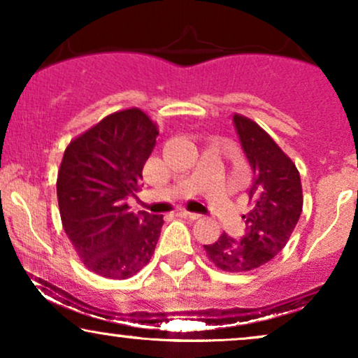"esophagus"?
I'll list each match as a JSON object with an SVG mask.
<instances>
[{
    "mask_svg": "<svg viewBox=\"0 0 358 358\" xmlns=\"http://www.w3.org/2000/svg\"><path fill=\"white\" fill-rule=\"evenodd\" d=\"M176 217H180V219H185V220L200 219L199 213H193V212H188V210H178V212H176Z\"/></svg>",
    "mask_w": 358,
    "mask_h": 358,
    "instance_id": "1",
    "label": "esophagus"
}]
</instances>
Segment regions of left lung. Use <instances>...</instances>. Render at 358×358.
Returning <instances> with one entry per match:
<instances>
[{"mask_svg":"<svg viewBox=\"0 0 358 358\" xmlns=\"http://www.w3.org/2000/svg\"><path fill=\"white\" fill-rule=\"evenodd\" d=\"M234 124L252 171L249 212L242 215L245 234L242 239L222 234L219 241L203 248L215 268L249 273L285 249L301 215L303 188L293 159L256 121L236 113Z\"/></svg>","mask_w":358,"mask_h":358,"instance_id":"left-lung-1","label":"left lung"}]
</instances>
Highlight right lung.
I'll return each instance as SVG.
<instances>
[{"mask_svg":"<svg viewBox=\"0 0 358 358\" xmlns=\"http://www.w3.org/2000/svg\"><path fill=\"white\" fill-rule=\"evenodd\" d=\"M158 124L145 110H116L65 148L57 199L62 225L84 266L108 279L139 273L155 254L163 215L129 210Z\"/></svg>","mask_w":358,"mask_h":358,"instance_id":"right-lung-1","label":"right lung"}]
</instances>
